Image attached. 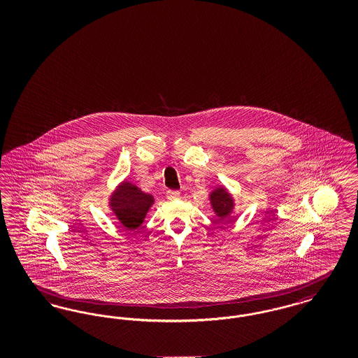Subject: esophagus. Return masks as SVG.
I'll list each match as a JSON object with an SVG mask.
<instances>
[{"instance_id": "1", "label": "esophagus", "mask_w": 358, "mask_h": 358, "mask_svg": "<svg viewBox=\"0 0 358 358\" xmlns=\"http://www.w3.org/2000/svg\"><path fill=\"white\" fill-rule=\"evenodd\" d=\"M166 196L169 200H177V199H180V192L178 190H168Z\"/></svg>"}]
</instances>
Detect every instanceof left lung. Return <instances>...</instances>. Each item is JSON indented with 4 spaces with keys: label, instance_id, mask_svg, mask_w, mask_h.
Segmentation results:
<instances>
[{
    "label": "left lung",
    "instance_id": "obj_1",
    "mask_svg": "<svg viewBox=\"0 0 358 358\" xmlns=\"http://www.w3.org/2000/svg\"><path fill=\"white\" fill-rule=\"evenodd\" d=\"M209 200L213 212L216 213V216L224 220L227 217H229L231 212L234 210V199L231 196V193H228V190L224 187H216L215 190L210 192L209 194Z\"/></svg>",
    "mask_w": 358,
    "mask_h": 358
}]
</instances>
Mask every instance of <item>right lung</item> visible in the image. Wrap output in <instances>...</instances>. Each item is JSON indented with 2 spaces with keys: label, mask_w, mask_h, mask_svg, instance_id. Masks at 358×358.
Segmentation results:
<instances>
[{
  "label": "right lung",
  "mask_w": 358,
  "mask_h": 358,
  "mask_svg": "<svg viewBox=\"0 0 358 358\" xmlns=\"http://www.w3.org/2000/svg\"><path fill=\"white\" fill-rule=\"evenodd\" d=\"M154 204V197L129 181H123L110 197V208L127 229H136Z\"/></svg>",
  "instance_id": "add662e5"
}]
</instances>
